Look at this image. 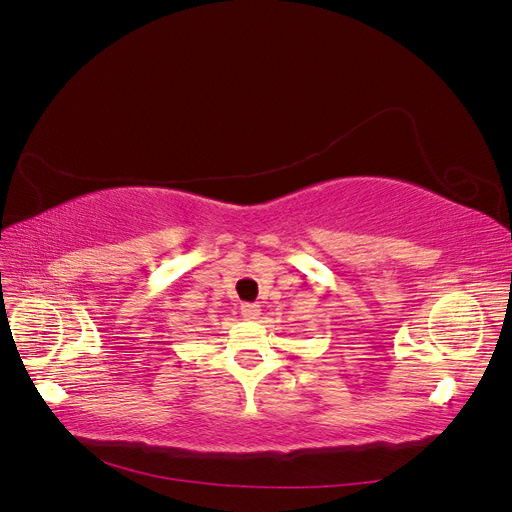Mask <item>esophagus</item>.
I'll list each match as a JSON object with an SVG mask.
<instances>
[{"instance_id": "34e87169", "label": "esophagus", "mask_w": 512, "mask_h": 512, "mask_svg": "<svg viewBox=\"0 0 512 512\" xmlns=\"http://www.w3.org/2000/svg\"><path fill=\"white\" fill-rule=\"evenodd\" d=\"M241 314L247 320H256L260 316V305L258 303H243L241 305Z\"/></svg>"}]
</instances>
